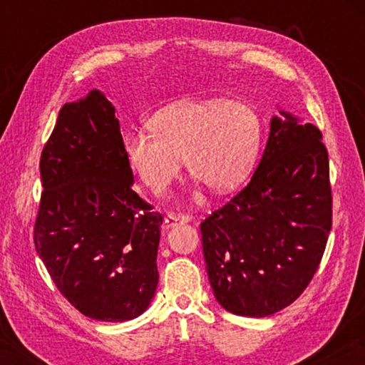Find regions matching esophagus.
I'll return each mask as SVG.
<instances>
[{
    "label": "esophagus",
    "instance_id": "34e87169",
    "mask_svg": "<svg viewBox=\"0 0 365 365\" xmlns=\"http://www.w3.org/2000/svg\"><path fill=\"white\" fill-rule=\"evenodd\" d=\"M190 215L188 214H168L165 215V219H164V225H165V228H170V227H174L175 224H178V222H180V224H185V222H190Z\"/></svg>",
    "mask_w": 365,
    "mask_h": 365
}]
</instances>
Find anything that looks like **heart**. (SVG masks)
<instances>
[{"instance_id": "b5f03b06", "label": "heart", "mask_w": 365, "mask_h": 365, "mask_svg": "<svg viewBox=\"0 0 365 365\" xmlns=\"http://www.w3.org/2000/svg\"><path fill=\"white\" fill-rule=\"evenodd\" d=\"M150 127L127 135L125 151L154 191L175 180L183 158L191 177L217 193L232 191L248 178L261 145L259 115L242 101H178L160 109Z\"/></svg>"}]
</instances>
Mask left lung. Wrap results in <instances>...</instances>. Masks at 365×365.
I'll list each match as a JSON object with an SVG mask.
<instances>
[{
    "mask_svg": "<svg viewBox=\"0 0 365 365\" xmlns=\"http://www.w3.org/2000/svg\"><path fill=\"white\" fill-rule=\"evenodd\" d=\"M272 117L250 183L201 222L202 252L225 311L265 317L292 304L322 261L331 228L329 153L322 133L289 113Z\"/></svg>",
    "mask_w": 365,
    "mask_h": 365,
    "instance_id": "8db88e82",
    "label": "left lung"
}]
</instances>
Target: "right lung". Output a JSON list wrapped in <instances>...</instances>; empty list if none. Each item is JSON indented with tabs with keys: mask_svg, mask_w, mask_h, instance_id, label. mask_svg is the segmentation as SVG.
Wrapping results in <instances>:
<instances>
[{
	"mask_svg": "<svg viewBox=\"0 0 365 365\" xmlns=\"http://www.w3.org/2000/svg\"><path fill=\"white\" fill-rule=\"evenodd\" d=\"M115 108L100 90L59 110L41 151L34 242L61 294L83 316L125 322L156 292L163 215L132 190Z\"/></svg>",
	"mask_w": 365,
	"mask_h": 365,
	"instance_id": "right-lung-1",
	"label": "right lung"
}]
</instances>
